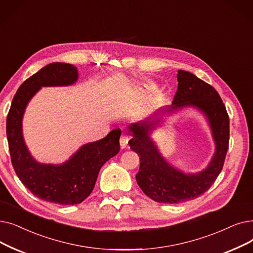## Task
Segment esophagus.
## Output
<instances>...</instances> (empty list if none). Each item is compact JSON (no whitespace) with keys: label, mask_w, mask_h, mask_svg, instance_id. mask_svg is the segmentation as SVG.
Masks as SVG:
<instances>
[{"label":"esophagus","mask_w":253,"mask_h":253,"mask_svg":"<svg viewBox=\"0 0 253 253\" xmlns=\"http://www.w3.org/2000/svg\"><path fill=\"white\" fill-rule=\"evenodd\" d=\"M127 145H128V136L123 134L120 138V146H121V148L124 149L127 147Z\"/></svg>","instance_id":"esophagus-1"}]
</instances>
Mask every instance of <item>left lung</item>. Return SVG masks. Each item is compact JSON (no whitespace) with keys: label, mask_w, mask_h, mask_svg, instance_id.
<instances>
[{"label":"left lung","mask_w":253,"mask_h":253,"mask_svg":"<svg viewBox=\"0 0 253 253\" xmlns=\"http://www.w3.org/2000/svg\"><path fill=\"white\" fill-rule=\"evenodd\" d=\"M177 76L179 84L172 104L162 112H173L186 105L201 109L210 123L216 152L205 170L196 174L184 173L164 160L150 138L151 131L160 122L159 118H149L129 126L132 138L128 144L140 160L136 182L150 199L163 204L191 201L210 188L223 168L229 141V118L218 92L188 71L179 70Z\"/></svg>","instance_id":"obj_1"}]
</instances>
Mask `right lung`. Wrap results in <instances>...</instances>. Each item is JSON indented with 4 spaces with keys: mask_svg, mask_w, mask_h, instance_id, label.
Instances as JSON below:
<instances>
[{
    "mask_svg": "<svg viewBox=\"0 0 253 253\" xmlns=\"http://www.w3.org/2000/svg\"><path fill=\"white\" fill-rule=\"evenodd\" d=\"M78 68L67 63H51L20 84L11 103L6 133L11 162L17 177L40 200L59 205H76L91 194L103 164L120 151L121 129L83 146L61 166L40 164L25 145L21 120L31 98L41 86L68 85L78 80Z\"/></svg>",
    "mask_w": 253,
    "mask_h": 253,
    "instance_id": "obj_1",
    "label": "right lung"
}]
</instances>
